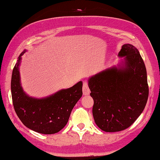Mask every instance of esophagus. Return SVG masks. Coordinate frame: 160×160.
Listing matches in <instances>:
<instances>
[{"label":"esophagus","mask_w":160,"mask_h":160,"mask_svg":"<svg viewBox=\"0 0 160 160\" xmlns=\"http://www.w3.org/2000/svg\"><path fill=\"white\" fill-rule=\"evenodd\" d=\"M82 92H83L84 95H88L91 92L90 89H89L88 86V84L86 82H84V83H83Z\"/></svg>","instance_id":"obj_1"}]
</instances>
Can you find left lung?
Returning a JSON list of instances; mask_svg holds the SVG:
<instances>
[{"label": "left lung", "mask_w": 160, "mask_h": 160, "mask_svg": "<svg viewBox=\"0 0 160 160\" xmlns=\"http://www.w3.org/2000/svg\"><path fill=\"white\" fill-rule=\"evenodd\" d=\"M117 65L88 79L94 100L92 116L106 132H120L132 125L142 112L148 99L147 70L138 50L122 45Z\"/></svg>", "instance_id": "8db88e82"}]
</instances>
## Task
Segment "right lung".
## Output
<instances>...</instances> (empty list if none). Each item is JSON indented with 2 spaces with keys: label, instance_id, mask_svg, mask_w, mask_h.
<instances>
[{
  "label": "right lung",
  "instance_id": "obj_1",
  "mask_svg": "<svg viewBox=\"0 0 160 160\" xmlns=\"http://www.w3.org/2000/svg\"><path fill=\"white\" fill-rule=\"evenodd\" d=\"M24 50L13 69L11 90L14 110L26 127L43 134H53L68 123L70 114L82 95V82L42 98L28 95L22 86L20 65Z\"/></svg>",
  "mask_w": 160,
  "mask_h": 160
}]
</instances>
